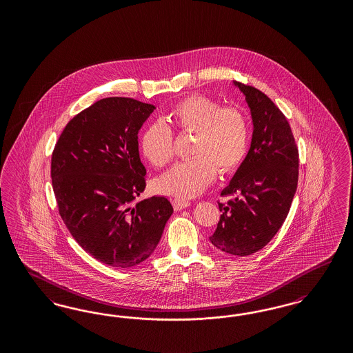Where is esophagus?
I'll list each match as a JSON object with an SVG mask.
<instances>
[{"mask_svg": "<svg viewBox=\"0 0 353 353\" xmlns=\"http://www.w3.org/2000/svg\"><path fill=\"white\" fill-rule=\"evenodd\" d=\"M190 205V201L188 200H181V199H174L173 200V208L176 210H183L185 208H188Z\"/></svg>", "mask_w": 353, "mask_h": 353, "instance_id": "1", "label": "esophagus"}]
</instances>
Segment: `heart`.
<instances>
[{
    "instance_id": "b5f03b06",
    "label": "heart",
    "mask_w": 353,
    "mask_h": 353,
    "mask_svg": "<svg viewBox=\"0 0 353 353\" xmlns=\"http://www.w3.org/2000/svg\"><path fill=\"white\" fill-rule=\"evenodd\" d=\"M167 120L181 131H194L190 153L193 157L174 164L154 180L159 193L192 199L203 192L216 174L230 173L246 156L250 128L246 115L235 107H219L217 101L192 95L179 101ZM140 148L156 167L173 157V134L163 121H154L141 134Z\"/></svg>"
}]
</instances>
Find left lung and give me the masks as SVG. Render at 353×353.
Instances as JSON below:
<instances>
[{"label": "left lung", "instance_id": "obj_1", "mask_svg": "<svg viewBox=\"0 0 353 353\" xmlns=\"http://www.w3.org/2000/svg\"><path fill=\"white\" fill-rule=\"evenodd\" d=\"M250 108V150L236 169L219 203L222 212L209 239L219 250L245 256L263 249L278 233L298 186L299 153L290 124L268 95L252 85L233 82Z\"/></svg>", "mask_w": 353, "mask_h": 353}]
</instances>
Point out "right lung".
Wrapping results in <instances>:
<instances>
[{
	"mask_svg": "<svg viewBox=\"0 0 353 353\" xmlns=\"http://www.w3.org/2000/svg\"><path fill=\"white\" fill-rule=\"evenodd\" d=\"M154 105L105 98L71 119L51 157L59 214L101 263L130 269L154 252L173 208L165 197L132 202L145 189L137 134Z\"/></svg>",
	"mask_w": 353,
	"mask_h": 353,
	"instance_id": "right-lung-1",
	"label": "right lung"
}]
</instances>
